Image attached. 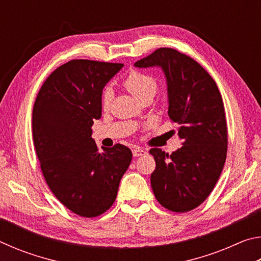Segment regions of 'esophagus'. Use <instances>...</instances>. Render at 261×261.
I'll return each mask as SVG.
<instances>
[{
  "mask_svg": "<svg viewBox=\"0 0 261 261\" xmlns=\"http://www.w3.org/2000/svg\"><path fill=\"white\" fill-rule=\"evenodd\" d=\"M132 154H134V156L135 158H139V156H141V155H145V154H146V151H145V149H143V148H135L134 151H132Z\"/></svg>",
  "mask_w": 261,
  "mask_h": 261,
  "instance_id": "obj_1",
  "label": "esophagus"
}]
</instances>
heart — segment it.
Instances as JSON below:
<instances>
[{"label": "heart", "instance_id": "b5f03b06", "mask_svg": "<svg viewBox=\"0 0 261 261\" xmlns=\"http://www.w3.org/2000/svg\"><path fill=\"white\" fill-rule=\"evenodd\" d=\"M124 86L130 93L135 96L137 100H144L145 98H153L158 90V81L148 73L140 71H131L123 81ZM113 90L107 87L102 93V107L108 109L113 100Z\"/></svg>", "mask_w": 261, "mask_h": 261}]
</instances>
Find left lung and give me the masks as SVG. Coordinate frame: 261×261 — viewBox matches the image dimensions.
Masks as SVG:
<instances>
[{
	"label": "left lung",
	"mask_w": 261,
	"mask_h": 261,
	"mask_svg": "<svg viewBox=\"0 0 261 261\" xmlns=\"http://www.w3.org/2000/svg\"><path fill=\"white\" fill-rule=\"evenodd\" d=\"M136 68H161L168 93V115L177 123L183 146L170 154L149 153L155 160L151 185L165 208L183 213L210 196L227 158V122L214 79L199 63L173 48H160L137 61Z\"/></svg>",
	"instance_id": "left-lung-1"
}]
</instances>
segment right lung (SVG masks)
<instances>
[{
    "instance_id": "add662e5",
    "label": "right lung",
    "mask_w": 261,
    "mask_h": 261,
    "mask_svg": "<svg viewBox=\"0 0 261 261\" xmlns=\"http://www.w3.org/2000/svg\"><path fill=\"white\" fill-rule=\"evenodd\" d=\"M121 63L69 61L43 83L35 99L32 131L48 187L73 213L94 218L109 210L132 153L117 144L98 151L92 125L102 112V90Z\"/></svg>"
}]
</instances>
